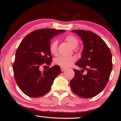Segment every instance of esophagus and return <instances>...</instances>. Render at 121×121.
I'll use <instances>...</instances> for the list:
<instances>
[{
  "instance_id": "34e87169",
  "label": "esophagus",
  "mask_w": 121,
  "mask_h": 121,
  "mask_svg": "<svg viewBox=\"0 0 121 121\" xmlns=\"http://www.w3.org/2000/svg\"><path fill=\"white\" fill-rule=\"evenodd\" d=\"M65 68H62V67H61V71H65Z\"/></svg>"
}]
</instances>
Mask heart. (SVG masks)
<instances>
[{"label":"heart","instance_id":"heart-1","mask_svg":"<svg viewBox=\"0 0 121 121\" xmlns=\"http://www.w3.org/2000/svg\"><path fill=\"white\" fill-rule=\"evenodd\" d=\"M65 40L72 47L75 48H77L79 44L78 40L76 37L73 35H68L65 37ZM58 40H53L51 43L50 45V51L51 54L56 55L58 51ZM76 58L73 56H59L54 59V63L56 65H59L62 68H66L71 67L75 62Z\"/></svg>","mask_w":121,"mask_h":121}]
</instances>
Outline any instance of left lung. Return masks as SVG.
Listing matches in <instances>:
<instances>
[{
    "instance_id": "left-lung-1",
    "label": "left lung",
    "mask_w": 121,
    "mask_h": 121,
    "mask_svg": "<svg viewBox=\"0 0 121 121\" xmlns=\"http://www.w3.org/2000/svg\"><path fill=\"white\" fill-rule=\"evenodd\" d=\"M80 37L83 43L81 58L75 65L86 70L83 75L74 69L75 76L70 82L71 89L84 98L95 97L107 85L112 70V56L106 43L93 32L83 30L71 31Z\"/></svg>"
}]
</instances>
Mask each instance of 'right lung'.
<instances>
[{"label": "right lung", "mask_w": 121, "mask_h": 121, "mask_svg": "<svg viewBox=\"0 0 121 121\" xmlns=\"http://www.w3.org/2000/svg\"><path fill=\"white\" fill-rule=\"evenodd\" d=\"M65 31L42 29L31 32L22 40L16 50L13 69L18 86L26 95L37 98L45 95L61 73L59 65H55L43 71H40L39 67L44 63L51 65V39Z\"/></svg>", "instance_id": "add662e5"}]
</instances>
